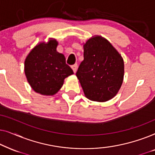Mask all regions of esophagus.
<instances>
[{"mask_svg": "<svg viewBox=\"0 0 155 155\" xmlns=\"http://www.w3.org/2000/svg\"><path fill=\"white\" fill-rule=\"evenodd\" d=\"M71 68L73 69V72L75 73L76 71H77V68H78V64H77V63H75V64H74V65H72Z\"/></svg>", "mask_w": 155, "mask_h": 155, "instance_id": "1", "label": "esophagus"}]
</instances>
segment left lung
<instances>
[{"instance_id":"8db88e82","label":"left lung","mask_w":155,"mask_h":155,"mask_svg":"<svg viewBox=\"0 0 155 155\" xmlns=\"http://www.w3.org/2000/svg\"><path fill=\"white\" fill-rule=\"evenodd\" d=\"M84 60L76 76L84 94L92 101L104 102L114 97L124 80V59L110 42L101 36L83 45Z\"/></svg>"}]
</instances>
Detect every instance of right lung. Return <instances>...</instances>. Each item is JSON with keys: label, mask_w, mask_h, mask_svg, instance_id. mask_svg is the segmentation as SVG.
<instances>
[{"label": "right lung", "mask_w": 155, "mask_h": 155, "mask_svg": "<svg viewBox=\"0 0 155 155\" xmlns=\"http://www.w3.org/2000/svg\"><path fill=\"white\" fill-rule=\"evenodd\" d=\"M58 41L50 39L37 44L27 55L25 73L31 88L42 95H54L73 71L65 63L64 55L56 51Z\"/></svg>", "instance_id": "add662e5"}]
</instances>
